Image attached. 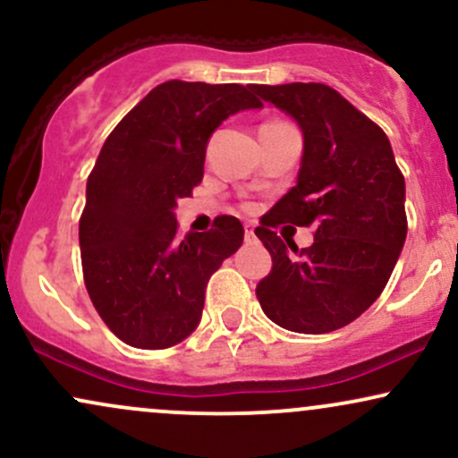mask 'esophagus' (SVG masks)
<instances>
[{
  "label": "esophagus",
  "instance_id": "esophagus-1",
  "mask_svg": "<svg viewBox=\"0 0 458 458\" xmlns=\"http://www.w3.org/2000/svg\"><path fill=\"white\" fill-rule=\"evenodd\" d=\"M254 239H256V225L245 224V241H254Z\"/></svg>",
  "mask_w": 458,
  "mask_h": 458
}]
</instances>
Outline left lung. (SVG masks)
Wrapping results in <instances>:
<instances>
[{
	"instance_id": "8db88e82",
	"label": "left lung",
	"mask_w": 458,
	"mask_h": 458,
	"mask_svg": "<svg viewBox=\"0 0 458 458\" xmlns=\"http://www.w3.org/2000/svg\"><path fill=\"white\" fill-rule=\"evenodd\" d=\"M256 92L303 135L297 185L256 228L273 259L256 297L280 327L327 334L366 312L390 280L407 236L404 178L387 135L334 88L284 83ZM282 221L314 225L315 243L299 255L270 230Z\"/></svg>"
}]
</instances>
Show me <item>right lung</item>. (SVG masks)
Masks as SVG:
<instances>
[{"mask_svg":"<svg viewBox=\"0 0 458 458\" xmlns=\"http://www.w3.org/2000/svg\"><path fill=\"white\" fill-rule=\"evenodd\" d=\"M239 83L165 81L146 94L103 144L79 222L83 280L94 308L123 343L167 349L202 318L208 277L243 243L222 215L208 233L178 236V199L204 176L213 131L260 109Z\"/></svg>","mask_w":458,"mask_h":458,"instance_id":"obj_1","label":"right lung"}]
</instances>
